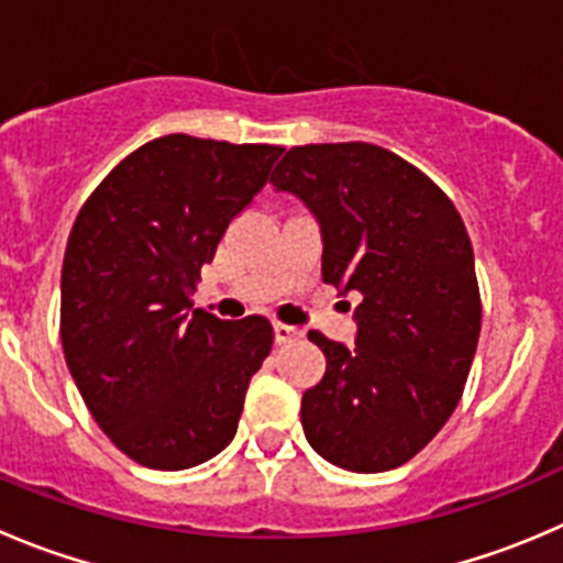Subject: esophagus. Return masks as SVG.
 <instances>
[{"instance_id": "1", "label": "esophagus", "mask_w": 563, "mask_h": 563, "mask_svg": "<svg viewBox=\"0 0 563 563\" xmlns=\"http://www.w3.org/2000/svg\"><path fill=\"white\" fill-rule=\"evenodd\" d=\"M297 338H302V330H299V327H291V324H283V321H277V324H275V341L277 343H291V341H297Z\"/></svg>"}]
</instances>
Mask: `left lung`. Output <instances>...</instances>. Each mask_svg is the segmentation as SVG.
Listing matches in <instances>:
<instances>
[{"label": "left lung", "mask_w": 563, "mask_h": 563, "mask_svg": "<svg viewBox=\"0 0 563 563\" xmlns=\"http://www.w3.org/2000/svg\"><path fill=\"white\" fill-rule=\"evenodd\" d=\"M319 220L321 277L357 291V346L321 332V382L302 393L310 449L352 473L412 460L460 404L482 332L473 244L429 176L371 143L297 145L272 173Z\"/></svg>", "instance_id": "1"}]
</instances>
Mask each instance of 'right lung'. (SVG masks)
Here are the masks:
<instances>
[{
    "instance_id": "add662e5",
    "label": "right lung",
    "mask_w": 563,
    "mask_h": 563,
    "mask_svg": "<svg viewBox=\"0 0 563 563\" xmlns=\"http://www.w3.org/2000/svg\"><path fill=\"white\" fill-rule=\"evenodd\" d=\"M280 145L151 140L85 200L63 261L65 363L109 440L154 471H187L233 440L269 319L192 308L203 264L264 189Z\"/></svg>"
}]
</instances>
